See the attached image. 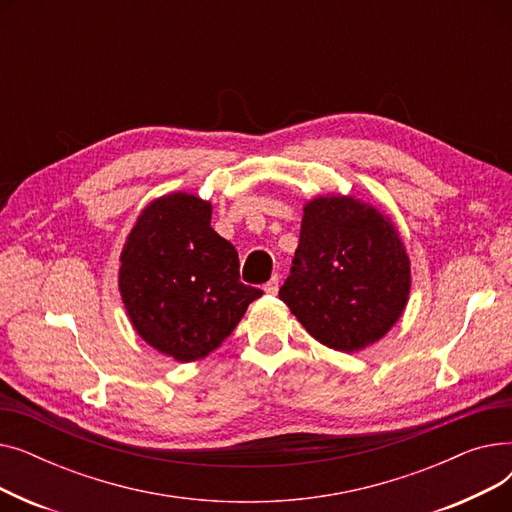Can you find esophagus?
<instances>
[{"label": "esophagus", "instance_id": "obj_1", "mask_svg": "<svg viewBox=\"0 0 512 512\" xmlns=\"http://www.w3.org/2000/svg\"><path fill=\"white\" fill-rule=\"evenodd\" d=\"M278 288H280V280H278V276H274L270 282H267V284L263 286V290H265L267 294H278Z\"/></svg>", "mask_w": 512, "mask_h": 512}]
</instances>
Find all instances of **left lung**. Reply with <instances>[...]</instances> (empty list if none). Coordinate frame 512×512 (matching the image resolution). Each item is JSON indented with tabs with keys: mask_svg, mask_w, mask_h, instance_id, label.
<instances>
[{
	"mask_svg": "<svg viewBox=\"0 0 512 512\" xmlns=\"http://www.w3.org/2000/svg\"><path fill=\"white\" fill-rule=\"evenodd\" d=\"M409 292L411 261L384 211L353 195L305 203L280 299L317 342L363 351L392 330Z\"/></svg>",
	"mask_w": 512,
	"mask_h": 512,
	"instance_id": "8db88e82",
	"label": "left lung"
}]
</instances>
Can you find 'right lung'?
<instances>
[{
  "instance_id": "right-lung-1",
  "label": "right lung",
  "mask_w": 512,
  "mask_h": 512,
  "mask_svg": "<svg viewBox=\"0 0 512 512\" xmlns=\"http://www.w3.org/2000/svg\"><path fill=\"white\" fill-rule=\"evenodd\" d=\"M118 288L132 328L157 353L191 363L215 351L261 290L240 282L238 253L191 193L151 201L126 236Z\"/></svg>"
}]
</instances>
